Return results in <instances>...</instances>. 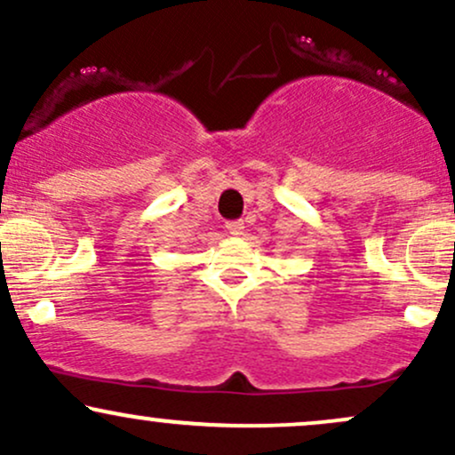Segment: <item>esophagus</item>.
Here are the masks:
<instances>
[{"mask_svg":"<svg viewBox=\"0 0 455 455\" xmlns=\"http://www.w3.org/2000/svg\"><path fill=\"white\" fill-rule=\"evenodd\" d=\"M224 227H227V231L231 235H242V231H243V222L242 220H228L227 224H224Z\"/></svg>","mask_w":455,"mask_h":455,"instance_id":"esophagus-1","label":"esophagus"}]
</instances>
